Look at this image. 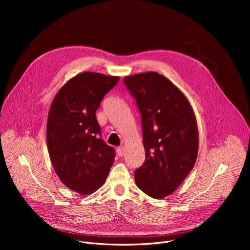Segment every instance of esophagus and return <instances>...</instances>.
Returning a JSON list of instances; mask_svg holds the SVG:
<instances>
[{"instance_id":"34e87169","label":"esophagus","mask_w":250,"mask_h":250,"mask_svg":"<svg viewBox=\"0 0 250 250\" xmlns=\"http://www.w3.org/2000/svg\"><path fill=\"white\" fill-rule=\"evenodd\" d=\"M117 152H118V155H119L120 157H122V156H124V154H125V148H124L123 146H121V147H119V148L117 149Z\"/></svg>"}]
</instances>
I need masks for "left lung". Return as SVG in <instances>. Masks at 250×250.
<instances>
[{"label": "left lung", "instance_id": "1", "mask_svg": "<svg viewBox=\"0 0 250 250\" xmlns=\"http://www.w3.org/2000/svg\"><path fill=\"white\" fill-rule=\"evenodd\" d=\"M141 115L146 161L136 186L154 199L172 194L193 169L199 148L197 120L186 96L157 72L124 78Z\"/></svg>", "mask_w": 250, "mask_h": 250}]
</instances>
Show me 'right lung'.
Masks as SVG:
<instances>
[{
    "mask_svg": "<svg viewBox=\"0 0 250 250\" xmlns=\"http://www.w3.org/2000/svg\"><path fill=\"white\" fill-rule=\"evenodd\" d=\"M119 80L82 72L61 87L50 105L46 141L51 164L60 181L83 196L104 185L115 160L114 148L100 137L96 111Z\"/></svg>",
    "mask_w": 250,
    "mask_h": 250,
    "instance_id": "add662e5",
    "label": "right lung"
}]
</instances>
